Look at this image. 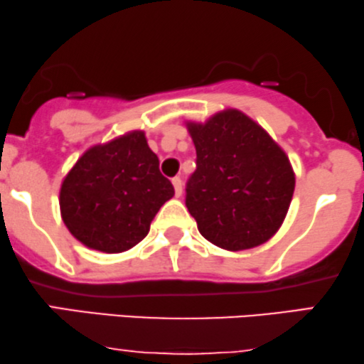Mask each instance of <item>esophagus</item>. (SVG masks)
<instances>
[{"mask_svg":"<svg viewBox=\"0 0 364 364\" xmlns=\"http://www.w3.org/2000/svg\"><path fill=\"white\" fill-rule=\"evenodd\" d=\"M172 183H173V188H176V196L181 197V196H182V191H183V187H182V178H181V177H173V178H172Z\"/></svg>","mask_w":364,"mask_h":364,"instance_id":"1","label":"esophagus"}]
</instances>
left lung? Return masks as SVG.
<instances>
[{
	"label": "left lung",
	"mask_w": 364,
	"mask_h": 364,
	"mask_svg": "<svg viewBox=\"0 0 364 364\" xmlns=\"http://www.w3.org/2000/svg\"><path fill=\"white\" fill-rule=\"evenodd\" d=\"M187 127L197 159L186 205L199 232L228 251L266 242L281 228L294 193L287 155L239 110Z\"/></svg>",
	"instance_id": "1"
}]
</instances>
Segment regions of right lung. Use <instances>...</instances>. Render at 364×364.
Listing matches in <instances>:
<instances>
[{"label": "right lung", "instance_id": "1", "mask_svg": "<svg viewBox=\"0 0 364 364\" xmlns=\"http://www.w3.org/2000/svg\"><path fill=\"white\" fill-rule=\"evenodd\" d=\"M173 186L159 171L144 132L87 150L60 191L63 223L80 242L102 252H124L149 234Z\"/></svg>", "mask_w": 364, "mask_h": 364}]
</instances>
